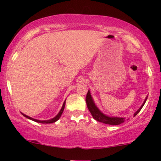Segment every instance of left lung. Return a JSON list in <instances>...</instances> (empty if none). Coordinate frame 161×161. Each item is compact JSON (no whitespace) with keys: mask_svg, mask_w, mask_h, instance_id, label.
<instances>
[{"mask_svg":"<svg viewBox=\"0 0 161 161\" xmlns=\"http://www.w3.org/2000/svg\"><path fill=\"white\" fill-rule=\"evenodd\" d=\"M147 97H146L145 101H144L143 104H142L141 108L138 109L137 111L133 115L134 116H136L138 113L140 112V110H141L142 108H143L144 104H145L146 101H147ZM86 101V104H87V107H88V109L89 110L90 113H91L92 116H93V118L95 119V120L101 122V123H104L105 124H109V125H119L125 121V118L108 116L103 114V113L101 112L95 105L93 99H92V97L91 95V93H90L89 90H88V93H87Z\"/></svg>","mask_w":161,"mask_h":161,"instance_id":"8db88e82","label":"left lung"}]
</instances>
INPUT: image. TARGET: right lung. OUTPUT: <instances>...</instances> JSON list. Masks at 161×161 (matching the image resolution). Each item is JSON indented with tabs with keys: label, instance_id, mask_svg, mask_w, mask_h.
I'll return each mask as SVG.
<instances>
[{
	"label": "right lung",
	"instance_id": "add662e5",
	"mask_svg": "<svg viewBox=\"0 0 161 161\" xmlns=\"http://www.w3.org/2000/svg\"><path fill=\"white\" fill-rule=\"evenodd\" d=\"M65 104H66V101H64V104H63V106H62L61 110H60V112L58 113V114H57V115L56 116H55V117H53V118H52V119H48V120H38V119H33V118L30 117V116H26V115H25V114H23V113H22V114H23V115L24 116H25V117H26V118H28V119H31V120H33V121H35V122H37V123H54V122L57 121L59 119H60V116L62 115L63 112H64V108H65Z\"/></svg>",
	"mask_w": 161,
	"mask_h": 161
}]
</instances>
